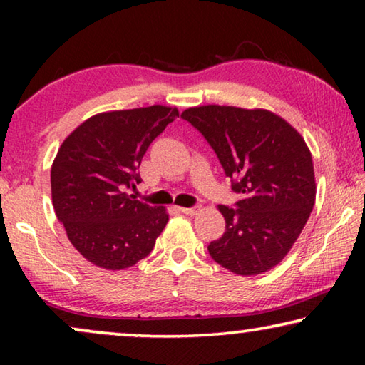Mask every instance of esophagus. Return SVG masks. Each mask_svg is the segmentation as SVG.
<instances>
[{"label": "esophagus", "instance_id": "34e87169", "mask_svg": "<svg viewBox=\"0 0 365 365\" xmlns=\"http://www.w3.org/2000/svg\"><path fill=\"white\" fill-rule=\"evenodd\" d=\"M197 211H200V206H191V207H180V212L187 214V215H195Z\"/></svg>", "mask_w": 365, "mask_h": 365}]
</instances>
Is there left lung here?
Here are the masks:
<instances>
[{"mask_svg":"<svg viewBox=\"0 0 365 365\" xmlns=\"http://www.w3.org/2000/svg\"><path fill=\"white\" fill-rule=\"evenodd\" d=\"M182 119L206 138L243 196L235 207L219 206L225 232L209 243V255L237 275L267 272L292 250L316 202L306 141L265 109L207 104L183 110Z\"/></svg>","mask_w":365,"mask_h":365,"instance_id":"obj_1","label":"left lung"}]
</instances>
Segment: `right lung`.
<instances>
[{"label": "right lung", "mask_w": 365, "mask_h": 365, "mask_svg": "<svg viewBox=\"0 0 365 365\" xmlns=\"http://www.w3.org/2000/svg\"><path fill=\"white\" fill-rule=\"evenodd\" d=\"M178 117L177 108L96 114L67 137L51 168L53 206L86 261L108 270L137 264L154 248L169 214L135 200L138 168L153 140Z\"/></svg>", "instance_id": "obj_1"}]
</instances>
